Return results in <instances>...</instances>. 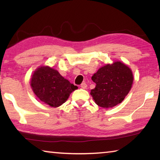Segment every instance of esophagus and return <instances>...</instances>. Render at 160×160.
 <instances>
[{"label": "esophagus", "mask_w": 160, "mask_h": 160, "mask_svg": "<svg viewBox=\"0 0 160 160\" xmlns=\"http://www.w3.org/2000/svg\"><path fill=\"white\" fill-rule=\"evenodd\" d=\"M87 86H88V85H87V84L85 83V82H83V83H82V84H81V85H80V87H81V88H82V89H86V88H87Z\"/></svg>", "instance_id": "1"}]
</instances>
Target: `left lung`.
I'll return each instance as SVG.
<instances>
[{"label":"left lung","mask_w":160,"mask_h":160,"mask_svg":"<svg viewBox=\"0 0 160 160\" xmlns=\"http://www.w3.org/2000/svg\"><path fill=\"white\" fill-rule=\"evenodd\" d=\"M92 80L96 87L90 94L96 104L103 108H112L120 104L128 94L133 77L128 66L117 61L99 68Z\"/></svg>","instance_id":"8db88e82"}]
</instances>
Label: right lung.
<instances>
[{"label":"right lung","mask_w":160,"mask_h":160,"mask_svg":"<svg viewBox=\"0 0 160 160\" xmlns=\"http://www.w3.org/2000/svg\"><path fill=\"white\" fill-rule=\"evenodd\" d=\"M32 90L42 102L57 107L66 101L78 87L62 77L57 70L50 67H41L32 75Z\"/></svg>","instance_id":"add662e5"}]
</instances>
